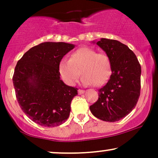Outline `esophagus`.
<instances>
[{"instance_id": "34e87169", "label": "esophagus", "mask_w": 158, "mask_h": 158, "mask_svg": "<svg viewBox=\"0 0 158 158\" xmlns=\"http://www.w3.org/2000/svg\"><path fill=\"white\" fill-rule=\"evenodd\" d=\"M83 93H85V90H81V89L78 90V94H83Z\"/></svg>"}]
</instances>
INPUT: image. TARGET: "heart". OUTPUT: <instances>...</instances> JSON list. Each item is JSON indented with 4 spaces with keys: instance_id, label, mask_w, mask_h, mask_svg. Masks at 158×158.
I'll list each match as a JSON object with an SVG mask.
<instances>
[{
    "instance_id": "1",
    "label": "heart",
    "mask_w": 158,
    "mask_h": 158,
    "mask_svg": "<svg viewBox=\"0 0 158 158\" xmlns=\"http://www.w3.org/2000/svg\"><path fill=\"white\" fill-rule=\"evenodd\" d=\"M81 74L84 85L100 86L106 82L111 74V62L105 53H98L94 49L81 48L62 59L59 64V73L63 81L73 85Z\"/></svg>"
}]
</instances>
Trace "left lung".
<instances>
[{
	"mask_svg": "<svg viewBox=\"0 0 158 158\" xmlns=\"http://www.w3.org/2000/svg\"><path fill=\"white\" fill-rule=\"evenodd\" d=\"M97 44L109 57L112 73L107 84L98 90V100L90 110L101 120L116 122L137 105L140 94L141 67L134 52L117 40L101 39Z\"/></svg>",
	"mask_w": 158,
	"mask_h": 158,
	"instance_id": "1",
	"label": "left lung"
}]
</instances>
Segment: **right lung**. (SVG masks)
I'll list each match as a JSON object with an SVG mask.
<instances>
[{
	"label": "right lung",
	"instance_id": "add662e5",
	"mask_svg": "<svg viewBox=\"0 0 158 158\" xmlns=\"http://www.w3.org/2000/svg\"><path fill=\"white\" fill-rule=\"evenodd\" d=\"M75 45L44 42L33 47L18 61L12 81L21 108L41 126H60L70 116L77 88L61 80L59 64Z\"/></svg>",
	"mask_w": 158,
	"mask_h": 158
}]
</instances>
